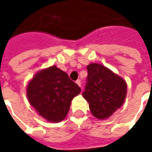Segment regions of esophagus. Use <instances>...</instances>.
Wrapping results in <instances>:
<instances>
[{
	"mask_svg": "<svg viewBox=\"0 0 152 152\" xmlns=\"http://www.w3.org/2000/svg\"><path fill=\"white\" fill-rule=\"evenodd\" d=\"M76 84L79 85V87H81V81H80V79H78V80L76 81Z\"/></svg>",
	"mask_w": 152,
	"mask_h": 152,
	"instance_id": "34e87169",
	"label": "esophagus"
}]
</instances>
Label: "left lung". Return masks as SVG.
I'll return each instance as SVG.
<instances>
[{"mask_svg": "<svg viewBox=\"0 0 152 152\" xmlns=\"http://www.w3.org/2000/svg\"><path fill=\"white\" fill-rule=\"evenodd\" d=\"M88 77L83 96L89 102L92 115L107 119L122 107L127 94L125 80L98 63L87 66Z\"/></svg>", "mask_w": 152, "mask_h": 152, "instance_id": "8db88e82", "label": "left lung"}]
</instances>
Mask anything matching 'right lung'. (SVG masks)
<instances>
[{
	"mask_svg": "<svg viewBox=\"0 0 152 152\" xmlns=\"http://www.w3.org/2000/svg\"><path fill=\"white\" fill-rule=\"evenodd\" d=\"M81 91L79 85L56 66L39 71L27 86V97L39 115L51 123L64 119L73 97Z\"/></svg>",
	"mask_w": 152,
	"mask_h": 152,
	"instance_id": "right-lung-1",
	"label": "right lung"
}]
</instances>
